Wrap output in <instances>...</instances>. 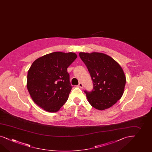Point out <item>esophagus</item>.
<instances>
[{
	"instance_id": "obj_1",
	"label": "esophagus",
	"mask_w": 152,
	"mask_h": 152,
	"mask_svg": "<svg viewBox=\"0 0 152 152\" xmlns=\"http://www.w3.org/2000/svg\"><path fill=\"white\" fill-rule=\"evenodd\" d=\"M78 86L79 87H80V88H82V87H83V84H82V83L80 82V83H78Z\"/></svg>"
}]
</instances>
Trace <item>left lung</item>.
<instances>
[{
  "label": "left lung",
  "mask_w": 152,
  "mask_h": 152,
  "mask_svg": "<svg viewBox=\"0 0 152 152\" xmlns=\"http://www.w3.org/2000/svg\"><path fill=\"white\" fill-rule=\"evenodd\" d=\"M93 82V90H85L93 107L104 110L115 104L122 96L126 82L123 70L113 58L99 53H80Z\"/></svg>",
  "instance_id": "8db88e82"
}]
</instances>
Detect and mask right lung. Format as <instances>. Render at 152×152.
Returning a JSON list of instances; mask_svg holds the SVG:
<instances>
[{
  "instance_id": "1",
  "label": "right lung",
  "mask_w": 152,
  "mask_h": 152,
  "mask_svg": "<svg viewBox=\"0 0 152 152\" xmlns=\"http://www.w3.org/2000/svg\"><path fill=\"white\" fill-rule=\"evenodd\" d=\"M76 58L74 53L54 52L33 62L28 72L27 88L39 107L56 112L65 103L72 88L67 69Z\"/></svg>"
}]
</instances>
